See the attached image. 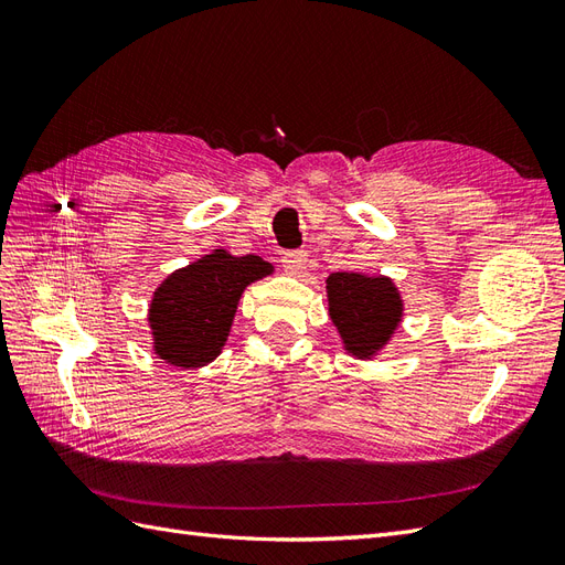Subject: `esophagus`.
<instances>
[{
    "instance_id": "1",
    "label": "esophagus",
    "mask_w": 565,
    "mask_h": 565,
    "mask_svg": "<svg viewBox=\"0 0 565 565\" xmlns=\"http://www.w3.org/2000/svg\"><path fill=\"white\" fill-rule=\"evenodd\" d=\"M306 254L303 249H289V252H285L282 254V268L287 270V273H292V276H299V273L306 268Z\"/></svg>"
}]
</instances>
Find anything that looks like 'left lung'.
I'll return each instance as SVG.
<instances>
[{
	"mask_svg": "<svg viewBox=\"0 0 565 565\" xmlns=\"http://www.w3.org/2000/svg\"><path fill=\"white\" fill-rule=\"evenodd\" d=\"M330 318L351 355L370 358L396 332L403 301L388 278L332 273L328 278Z\"/></svg>",
	"mask_w": 565,
	"mask_h": 565,
	"instance_id": "8db88e82",
	"label": "left lung"
}]
</instances>
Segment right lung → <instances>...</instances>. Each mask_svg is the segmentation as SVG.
<instances>
[{"label": "right lung", "mask_w": 565, "mask_h": 565, "mask_svg": "<svg viewBox=\"0 0 565 565\" xmlns=\"http://www.w3.org/2000/svg\"><path fill=\"white\" fill-rule=\"evenodd\" d=\"M268 273L273 266L259 256H233L226 249L172 273L150 303L152 349L177 367L212 363L226 344L245 287Z\"/></svg>", "instance_id": "right-lung-1"}]
</instances>
